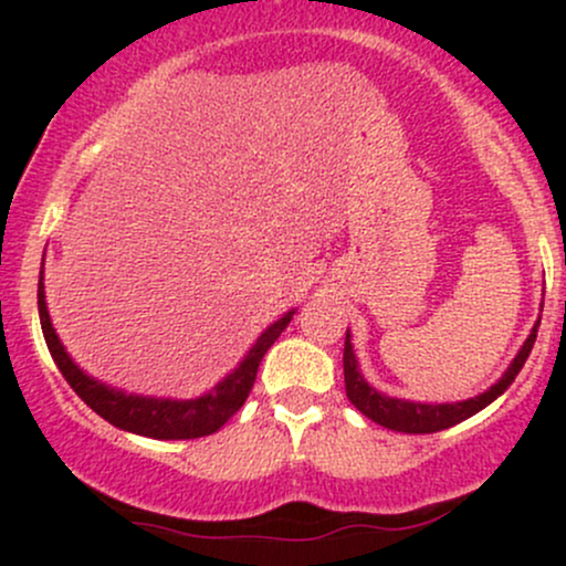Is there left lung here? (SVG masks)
<instances>
[{
	"instance_id": "left-lung-1",
	"label": "left lung",
	"mask_w": 566,
	"mask_h": 566,
	"mask_svg": "<svg viewBox=\"0 0 566 566\" xmlns=\"http://www.w3.org/2000/svg\"><path fill=\"white\" fill-rule=\"evenodd\" d=\"M537 327H541V322L532 327V333L527 340H524V346L518 348L516 359L511 361V367L505 369L503 378H500L495 386L490 388V391L473 396V399H465V401H454V405H420V401L391 399V396L380 394L378 388H373L365 378H361L359 361H356L354 346H350V335L346 333V348H343V375H346V394H348L350 405H354L361 415H367L369 420H375V423L382 428H391V431H401V433L444 431V428H450L454 423H463L465 418L476 415L479 409L492 405V401H495L513 380H516L518 369L524 367L532 346H535Z\"/></svg>"
}]
</instances>
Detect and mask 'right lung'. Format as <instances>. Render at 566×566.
<instances>
[{
  "mask_svg": "<svg viewBox=\"0 0 566 566\" xmlns=\"http://www.w3.org/2000/svg\"><path fill=\"white\" fill-rule=\"evenodd\" d=\"M36 303L39 322H42V333L44 340H48L50 354H53L57 369H61L63 378H66L69 386L74 388L76 396L112 426L129 433H140V437L148 439H199L216 433L218 428L244 405V399L252 391V382H255L258 367H261L265 350L274 346V340L284 333L292 314H295V311H287L282 319L271 324V327L258 337L255 346L247 350V356L239 361V367L233 369L231 375H226L210 394L199 396V399L180 401L116 391V388L106 386V382L90 378L87 373H82V369L74 365V359L66 354L63 343L57 340L53 322H50L48 314V303H44L42 276H39Z\"/></svg>",
  "mask_w": 566,
  "mask_h": 566,
  "instance_id": "right-lung-1",
  "label": "right lung"
}]
</instances>
